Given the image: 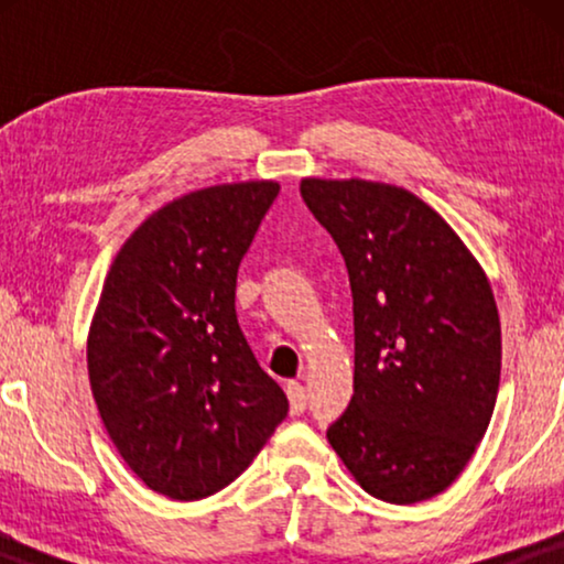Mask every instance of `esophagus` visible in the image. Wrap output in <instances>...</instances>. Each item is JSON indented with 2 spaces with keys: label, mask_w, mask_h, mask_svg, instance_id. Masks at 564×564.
Listing matches in <instances>:
<instances>
[{
  "label": "esophagus",
  "mask_w": 564,
  "mask_h": 564,
  "mask_svg": "<svg viewBox=\"0 0 564 564\" xmlns=\"http://www.w3.org/2000/svg\"><path fill=\"white\" fill-rule=\"evenodd\" d=\"M288 398H290V411L300 415L305 411L307 405V395H305V388L300 382H288Z\"/></svg>",
  "instance_id": "obj_1"
}]
</instances>
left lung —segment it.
Returning a JSON list of instances; mask_svg holds the SVG:
<instances>
[{"instance_id": "8db88e82", "label": "left lung", "mask_w": 564, "mask_h": 564, "mask_svg": "<svg viewBox=\"0 0 564 564\" xmlns=\"http://www.w3.org/2000/svg\"><path fill=\"white\" fill-rule=\"evenodd\" d=\"M349 269L354 395L328 442L369 496L411 506L449 488L488 431L500 382L490 282L403 187L303 180Z\"/></svg>"}]
</instances>
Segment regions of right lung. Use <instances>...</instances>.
Returning <instances> with one entry per match:
<instances>
[{
  "label": "right lung",
  "mask_w": 564,
  "mask_h": 564,
  "mask_svg": "<svg viewBox=\"0 0 564 564\" xmlns=\"http://www.w3.org/2000/svg\"><path fill=\"white\" fill-rule=\"evenodd\" d=\"M276 182L189 192L143 220L89 328L97 411L128 467L172 500L236 480L288 415L236 318V276Z\"/></svg>",
  "instance_id": "obj_1"
}]
</instances>
